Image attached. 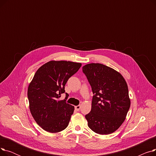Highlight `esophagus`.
<instances>
[{"label":"esophagus","instance_id":"1","mask_svg":"<svg viewBox=\"0 0 156 156\" xmlns=\"http://www.w3.org/2000/svg\"><path fill=\"white\" fill-rule=\"evenodd\" d=\"M80 108H81V106L80 105H76V106H75V110L76 111H80Z\"/></svg>","mask_w":156,"mask_h":156}]
</instances>
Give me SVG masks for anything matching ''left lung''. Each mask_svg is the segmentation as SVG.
<instances>
[{"label":"left lung","instance_id":"left-lung-1","mask_svg":"<svg viewBox=\"0 0 156 156\" xmlns=\"http://www.w3.org/2000/svg\"><path fill=\"white\" fill-rule=\"evenodd\" d=\"M82 69L94 94L91 111L85 115L88 126L98 134L112 133L124 122L130 107L126 81L102 64H88Z\"/></svg>","mask_w":156,"mask_h":156}]
</instances>
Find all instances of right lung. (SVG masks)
<instances>
[{
	"label": "right lung",
	"instance_id": "add662e5",
	"mask_svg": "<svg viewBox=\"0 0 156 156\" xmlns=\"http://www.w3.org/2000/svg\"><path fill=\"white\" fill-rule=\"evenodd\" d=\"M81 63L51 61L35 73L28 88L30 110L37 123L50 133L61 132L69 124L74 106L59 98L65 92L68 79L75 74ZM68 94L66 93V99Z\"/></svg>",
	"mask_w": 156,
	"mask_h": 156
}]
</instances>
